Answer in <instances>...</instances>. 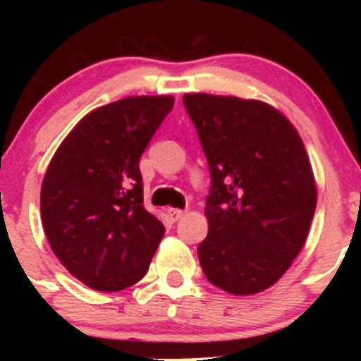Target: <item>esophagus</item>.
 Segmentation results:
<instances>
[{"instance_id": "34e87169", "label": "esophagus", "mask_w": 361, "mask_h": 361, "mask_svg": "<svg viewBox=\"0 0 361 361\" xmlns=\"http://www.w3.org/2000/svg\"><path fill=\"white\" fill-rule=\"evenodd\" d=\"M168 213H170V216H171V220H173V222H178V220L186 215V212H184V209H177V208L168 209Z\"/></svg>"}]
</instances>
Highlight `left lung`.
I'll return each instance as SVG.
<instances>
[{
    "instance_id": "left-lung-1",
    "label": "left lung",
    "mask_w": 361,
    "mask_h": 361,
    "mask_svg": "<svg viewBox=\"0 0 361 361\" xmlns=\"http://www.w3.org/2000/svg\"><path fill=\"white\" fill-rule=\"evenodd\" d=\"M184 106L208 159L209 231L204 275L237 296L271 288L307 238L317 184L288 117L255 99L186 94Z\"/></svg>"
}]
</instances>
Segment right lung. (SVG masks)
<instances>
[{"label":"right lung","instance_id":"1","mask_svg":"<svg viewBox=\"0 0 361 361\" xmlns=\"http://www.w3.org/2000/svg\"><path fill=\"white\" fill-rule=\"evenodd\" d=\"M173 101L141 95L90 111L44 173V235L59 262L95 291H121L139 282L164 235L161 220L142 204L139 159Z\"/></svg>","mask_w":361,"mask_h":361}]
</instances>
